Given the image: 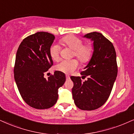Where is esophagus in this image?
<instances>
[{
	"mask_svg": "<svg viewBox=\"0 0 134 134\" xmlns=\"http://www.w3.org/2000/svg\"><path fill=\"white\" fill-rule=\"evenodd\" d=\"M66 77L67 80H69V79H70V76H69V75H66Z\"/></svg>",
	"mask_w": 134,
	"mask_h": 134,
	"instance_id": "esophagus-1",
	"label": "esophagus"
}]
</instances>
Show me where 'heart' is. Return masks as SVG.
Wrapping results in <instances>:
<instances>
[{
	"label": "heart",
	"instance_id": "b5f03b06",
	"mask_svg": "<svg viewBox=\"0 0 134 134\" xmlns=\"http://www.w3.org/2000/svg\"><path fill=\"white\" fill-rule=\"evenodd\" d=\"M61 44L73 50L72 56L76 57L81 63H86L91 59L93 54V47L90 44H84L83 40L74 35L66 36L60 40ZM60 48L58 44H53L49 48V54L53 60L57 61L59 58ZM78 66L77 59H63L55 66V69L64 73H71Z\"/></svg>",
	"mask_w": 134,
	"mask_h": 134
}]
</instances>
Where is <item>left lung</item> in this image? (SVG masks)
I'll use <instances>...</instances> for the list:
<instances>
[{
    "mask_svg": "<svg viewBox=\"0 0 134 134\" xmlns=\"http://www.w3.org/2000/svg\"><path fill=\"white\" fill-rule=\"evenodd\" d=\"M85 37L93 41L94 52L90 63L81 72L87 80L71 76L74 83L72 94L76 105L84 110L99 108L108 99L117 75L116 53L113 44L102 34L91 32Z\"/></svg>",
    "mask_w": 134,
    "mask_h": 134,
    "instance_id": "8db88e82",
    "label": "left lung"
}]
</instances>
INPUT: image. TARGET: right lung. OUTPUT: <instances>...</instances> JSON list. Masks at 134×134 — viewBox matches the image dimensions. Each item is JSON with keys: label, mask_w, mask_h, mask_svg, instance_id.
<instances>
[{"label": "right lung", "mask_w": 134, "mask_h": 134, "mask_svg": "<svg viewBox=\"0 0 134 134\" xmlns=\"http://www.w3.org/2000/svg\"><path fill=\"white\" fill-rule=\"evenodd\" d=\"M55 37L40 32L23 40L16 54L14 78L21 97L37 109L52 107L58 100V90L66 81L63 72L55 71L48 79L44 74L53 64L49 48Z\"/></svg>", "instance_id": "add662e5"}]
</instances>
